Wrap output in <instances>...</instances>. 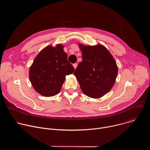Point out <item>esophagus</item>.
<instances>
[{
	"label": "esophagus",
	"mask_w": 150,
	"mask_h": 150,
	"mask_svg": "<svg viewBox=\"0 0 150 150\" xmlns=\"http://www.w3.org/2000/svg\"><path fill=\"white\" fill-rule=\"evenodd\" d=\"M73 67H74V69H75L76 68V67H77V64H76V63H74V64H73Z\"/></svg>",
	"instance_id": "esophagus-1"
}]
</instances>
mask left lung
<instances>
[{
  "label": "left lung",
  "instance_id": "8db88e82",
  "mask_svg": "<svg viewBox=\"0 0 150 150\" xmlns=\"http://www.w3.org/2000/svg\"><path fill=\"white\" fill-rule=\"evenodd\" d=\"M82 62L74 74L83 94L99 98L110 91L117 75L116 62L106 47L102 45L86 46L78 44Z\"/></svg>",
  "mask_w": 150,
  "mask_h": 150
}]
</instances>
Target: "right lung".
I'll return each instance as SVG.
<instances>
[{"label":"right lung","instance_id":"obj_1","mask_svg":"<svg viewBox=\"0 0 150 150\" xmlns=\"http://www.w3.org/2000/svg\"><path fill=\"white\" fill-rule=\"evenodd\" d=\"M63 48L62 44L46 46L37 55L30 68L32 86L41 96L52 97L58 94L66 76L74 71Z\"/></svg>","mask_w":150,"mask_h":150}]
</instances>
